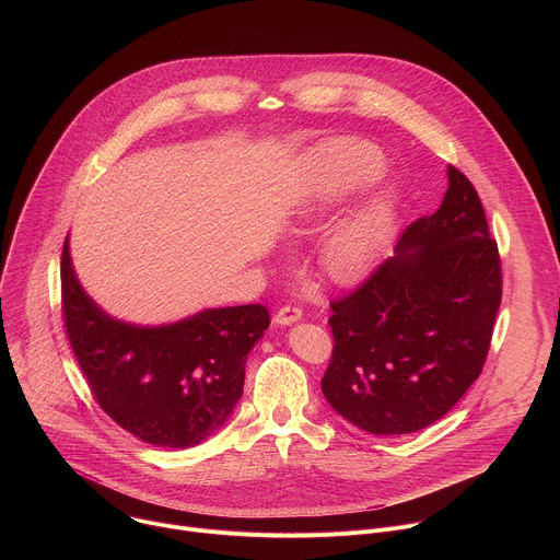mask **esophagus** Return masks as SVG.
<instances>
[{
  "label": "esophagus",
  "mask_w": 560,
  "mask_h": 560,
  "mask_svg": "<svg viewBox=\"0 0 560 560\" xmlns=\"http://www.w3.org/2000/svg\"><path fill=\"white\" fill-rule=\"evenodd\" d=\"M301 316H303L301 307H296V305H283L281 310H277V314H275L272 322H275L277 326L285 328V326H292V324L301 322Z\"/></svg>",
  "instance_id": "obj_1"
}]
</instances>
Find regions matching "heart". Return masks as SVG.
Returning <instances> with one entry per match:
<instances>
[{
    "instance_id": "b5f03b06",
    "label": "heart",
    "mask_w": 560,
    "mask_h": 560,
    "mask_svg": "<svg viewBox=\"0 0 560 560\" xmlns=\"http://www.w3.org/2000/svg\"><path fill=\"white\" fill-rule=\"evenodd\" d=\"M381 173L383 156L365 141L332 139L316 148L301 166L292 225L322 223ZM396 223V195L383 188L343 217L328 234L322 248L326 275L337 283H354L365 277L389 246Z\"/></svg>"
}]
</instances>
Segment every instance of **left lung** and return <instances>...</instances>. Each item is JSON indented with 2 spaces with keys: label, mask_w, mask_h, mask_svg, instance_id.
I'll use <instances>...</instances> for the list:
<instances>
[{
  "label": "left lung",
  "mask_w": 560,
  "mask_h": 560,
  "mask_svg": "<svg viewBox=\"0 0 560 560\" xmlns=\"http://www.w3.org/2000/svg\"><path fill=\"white\" fill-rule=\"evenodd\" d=\"M499 305L501 259L481 199L447 166L439 210L408 225L394 257L332 303L324 396L378 436L436 423L481 374Z\"/></svg>",
  "instance_id": "obj_1"
}]
</instances>
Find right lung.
I'll return each mask as SVG.
<instances>
[{
	"label": "right lung",
	"instance_id": "add662e5",
	"mask_svg": "<svg viewBox=\"0 0 560 560\" xmlns=\"http://www.w3.org/2000/svg\"><path fill=\"white\" fill-rule=\"evenodd\" d=\"M61 305L72 352L102 410L143 443L186 450L232 417L246 361L270 326L264 305L206 307L173 324L139 326L108 314L79 283L70 242Z\"/></svg>",
	"mask_w": 560,
	"mask_h": 560
}]
</instances>
